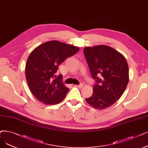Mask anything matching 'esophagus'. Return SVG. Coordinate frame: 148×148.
Masks as SVG:
<instances>
[{
  "instance_id": "1",
  "label": "esophagus",
  "mask_w": 148,
  "mask_h": 148,
  "mask_svg": "<svg viewBox=\"0 0 148 148\" xmlns=\"http://www.w3.org/2000/svg\"><path fill=\"white\" fill-rule=\"evenodd\" d=\"M76 87H77V88H82V87H83V84L82 83H80V85H75Z\"/></svg>"
}]
</instances>
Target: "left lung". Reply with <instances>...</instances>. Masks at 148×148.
Instances as JSON below:
<instances>
[{
	"label": "left lung",
	"mask_w": 148,
	"mask_h": 148,
	"mask_svg": "<svg viewBox=\"0 0 148 148\" xmlns=\"http://www.w3.org/2000/svg\"><path fill=\"white\" fill-rule=\"evenodd\" d=\"M83 52L95 80L93 94L86 101L98 110L110 107L121 97L129 82V68L125 57L104 45L86 47Z\"/></svg>",
	"instance_id": "left-lung-1"
}]
</instances>
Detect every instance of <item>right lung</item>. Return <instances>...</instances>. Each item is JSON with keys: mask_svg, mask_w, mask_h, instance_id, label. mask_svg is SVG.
Masks as SVG:
<instances>
[{"mask_svg": "<svg viewBox=\"0 0 148 148\" xmlns=\"http://www.w3.org/2000/svg\"><path fill=\"white\" fill-rule=\"evenodd\" d=\"M79 51L75 46L51 40L36 48L25 66V76L30 91L45 105H55L65 99L69 88L62 83V75H56L59 66Z\"/></svg>", "mask_w": 148, "mask_h": 148, "instance_id": "right-lung-1", "label": "right lung"}]
</instances>
